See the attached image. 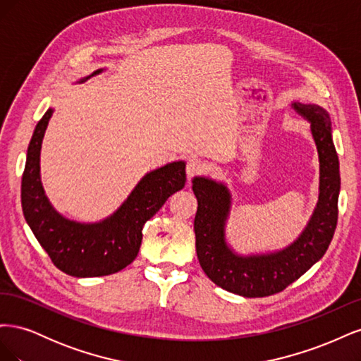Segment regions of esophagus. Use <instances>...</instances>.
<instances>
[{
    "label": "esophagus",
    "mask_w": 361,
    "mask_h": 361,
    "mask_svg": "<svg viewBox=\"0 0 361 361\" xmlns=\"http://www.w3.org/2000/svg\"><path fill=\"white\" fill-rule=\"evenodd\" d=\"M203 171H204V162L202 159L194 157V158H190L187 161V174H188L190 179L194 178V176H197V174H202Z\"/></svg>",
    "instance_id": "1"
}]
</instances>
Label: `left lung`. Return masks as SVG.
Segmentation results:
<instances>
[{"label":"left lung","instance_id":"obj_1","mask_svg":"<svg viewBox=\"0 0 361 361\" xmlns=\"http://www.w3.org/2000/svg\"><path fill=\"white\" fill-rule=\"evenodd\" d=\"M292 108L310 123L319 158V194L307 224L288 247L269 253H236L226 238L231 190L211 178L192 179L199 203L194 233L200 267L216 286L245 298L268 297L298 280L325 255L336 231L341 171L330 114L314 104L292 102Z\"/></svg>","mask_w":361,"mask_h":361}]
</instances>
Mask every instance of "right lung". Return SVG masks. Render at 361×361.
<instances>
[{
	"mask_svg": "<svg viewBox=\"0 0 361 361\" xmlns=\"http://www.w3.org/2000/svg\"><path fill=\"white\" fill-rule=\"evenodd\" d=\"M104 69H97L84 82ZM54 110L43 114L27 150L20 185L25 221L52 264L72 277H101L126 268L138 255L143 226L187 182L185 161H174L146 173L126 200L96 223L69 220L47 197L40 179V149Z\"/></svg>",
	"mask_w": 361,
	"mask_h": 361,
	"instance_id": "1",
	"label": "right lung"
}]
</instances>
